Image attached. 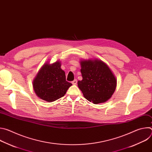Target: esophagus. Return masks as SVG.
Returning a JSON list of instances; mask_svg holds the SVG:
<instances>
[{"label": "esophagus", "mask_w": 152, "mask_h": 152, "mask_svg": "<svg viewBox=\"0 0 152 152\" xmlns=\"http://www.w3.org/2000/svg\"><path fill=\"white\" fill-rule=\"evenodd\" d=\"M72 84H73V85H76V84H77V79H75L74 80H73V81L72 82Z\"/></svg>", "instance_id": "34e87169"}]
</instances>
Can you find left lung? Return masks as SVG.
Returning <instances> with one entry per match:
<instances>
[{"instance_id":"obj_1","label":"left lung","mask_w":152,"mask_h":152,"mask_svg":"<svg viewBox=\"0 0 152 152\" xmlns=\"http://www.w3.org/2000/svg\"><path fill=\"white\" fill-rule=\"evenodd\" d=\"M82 80L77 85L84 97L94 104L104 103L114 94L117 79L107 65L101 60H81Z\"/></svg>"}]
</instances>
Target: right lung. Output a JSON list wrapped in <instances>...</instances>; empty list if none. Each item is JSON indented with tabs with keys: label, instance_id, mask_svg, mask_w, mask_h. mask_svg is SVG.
I'll list each match as a JSON object with an SVG mask.
<instances>
[{
	"label": "right lung",
	"instance_id": "right-lung-1",
	"mask_svg": "<svg viewBox=\"0 0 152 152\" xmlns=\"http://www.w3.org/2000/svg\"><path fill=\"white\" fill-rule=\"evenodd\" d=\"M59 61L50 64L45 63L33 81L36 95L41 99L52 102L66 94L72 84L66 81V74Z\"/></svg>",
	"mask_w": 152,
	"mask_h": 152
}]
</instances>
